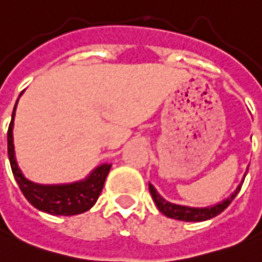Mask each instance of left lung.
<instances>
[{"label": "left lung", "instance_id": "left-lung-1", "mask_svg": "<svg viewBox=\"0 0 262 262\" xmlns=\"http://www.w3.org/2000/svg\"><path fill=\"white\" fill-rule=\"evenodd\" d=\"M148 185L149 192H151V195L154 198V203L157 204L158 210L161 211L164 215H167L168 218H174V220H180V221H188V223H200V221H205V220L217 217L218 214H221L232 203V200L237 196L238 191L241 189V184H239L237 189L227 200H224L223 203L217 204V205H214V207H208V208H189V207L176 205V204H171L168 201H165L157 192V189L151 184H148Z\"/></svg>", "mask_w": 262, "mask_h": 262}]
</instances>
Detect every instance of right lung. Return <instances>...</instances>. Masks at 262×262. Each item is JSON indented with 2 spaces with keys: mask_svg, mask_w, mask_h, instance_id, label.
I'll use <instances>...</instances> for the list:
<instances>
[{
  "mask_svg": "<svg viewBox=\"0 0 262 262\" xmlns=\"http://www.w3.org/2000/svg\"><path fill=\"white\" fill-rule=\"evenodd\" d=\"M15 108H17V104L14 107L12 118L8 127V157H10L14 178L21 192L28 200V203L38 210L52 214V215H75V214H81L90 210L100 196L111 165L104 164L94 169L91 176L86 180L79 181V183L68 184V185H38L25 180L18 168L15 157H14L12 127H14Z\"/></svg>",
  "mask_w": 262,
  "mask_h": 262,
  "instance_id": "obj_1",
  "label": "right lung"
}]
</instances>
